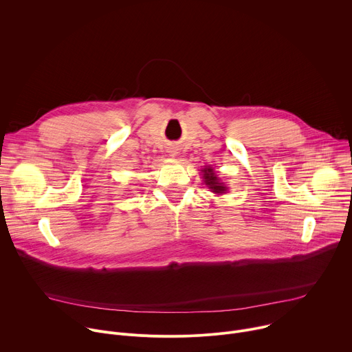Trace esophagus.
<instances>
[{"instance_id": "34e87169", "label": "esophagus", "mask_w": 352, "mask_h": 352, "mask_svg": "<svg viewBox=\"0 0 352 352\" xmlns=\"http://www.w3.org/2000/svg\"><path fill=\"white\" fill-rule=\"evenodd\" d=\"M168 153H170V156H175L178 152H177V148H170Z\"/></svg>"}]
</instances>
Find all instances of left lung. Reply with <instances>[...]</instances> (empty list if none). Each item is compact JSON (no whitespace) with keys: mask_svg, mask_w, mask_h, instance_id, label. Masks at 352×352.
<instances>
[{"mask_svg":"<svg viewBox=\"0 0 352 352\" xmlns=\"http://www.w3.org/2000/svg\"><path fill=\"white\" fill-rule=\"evenodd\" d=\"M202 171H204L205 184L212 189V192L223 193V192H226L228 189L227 186H224V182H220V179L217 178V175H216V173L213 171L212 167H206Z\"/></svg>","mask_w":352,"mask_h":352,"instance_id":"left-lung-1","label":"left lung"}]
</instances>
